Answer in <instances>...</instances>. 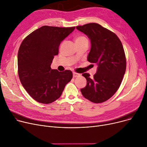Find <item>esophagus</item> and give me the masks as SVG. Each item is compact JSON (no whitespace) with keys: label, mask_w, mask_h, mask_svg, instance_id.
<instances>
[{"label":"esophagus","mask_w":147,"mask_h":147,"mask_svg":"<svg viewBox=\"0 0 147 147\" xmlns=\"http://www.w3.org/2000/svg\"><path fill=\"white\" fill-rule=\"evenodd\" d=\"M81 75L80 74H78V73H76V72H73V76L74 78H76V77H79Z\"/></svg>","instance_id":"1"}]
</instances>
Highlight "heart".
Returning a JSON list of instances; mask_svg holds the SVG:
<instances>
[{
  "label": "heart",
  "mask_w": 147,
  "mask_h": 147,
  "mask_svg": "<svg viewBox=\"0 0 147 147\" xmlns=\"http://www.w3.org/2000/svg\"><path fill=\"white\" fill-rule=\"evenodd\" d=\"M83 41H88L87 38L84 36H79L76 37L75 38L76 42H83Z\"/></svg>",
  "instance_id": "heart-1"
}]
</instances>
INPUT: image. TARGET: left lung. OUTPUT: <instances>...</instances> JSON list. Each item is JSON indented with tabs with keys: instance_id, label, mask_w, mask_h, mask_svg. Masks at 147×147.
I'll return each instance as SVG.
<instances>
[{
	"instance_id": "8db88e82",
	"label": "left lung",
	"mask_w": 147,
	"mask_h": 147,
	"mask_svg": "<svg viewBox=\"0 0 147 147\" xmlns=\"http://www.w3.org/2000/svg\"><path fill=\"white\" fill-rule=\"evenodd\" d=\"M76 28L90 39L91 47L87 60L98 65L92 78L88 73L82 74L87 83L81 89V93L92 102H103L117 91L126 71V60L122 42L116 34L97 23Z\"/></svg>"
}]
</instances>
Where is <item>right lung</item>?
Masks as SVG:
<instances>
[{
  "label": "right lung",
  "mask_w": 147,
  "mask_h": 147,
  "mask_svg": "<svg viewBox=\"0 0 147 147\" xmlns=\"http://www.w3.org/2000/svg\"><path fill=\"white\" fill-rule=\"evenodd\" d=\"M75 28L45 25L21 42L18 53L20 80L30 96L38 102L50 104L56 101L72 78V71L59 72L50 66L59 53L60 42Z\"/></svg>",
  "instance_id": "right-lung-1"
}]
</instances>
